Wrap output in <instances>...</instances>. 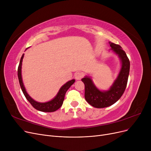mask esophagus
Segmentation results:
<instances>
[{
  "label": "esophagus",
  "mask_w": 151,
  "mask_h": 151,
  "mask_svg": "<svg viewBox=\"0 0 151 151\" xmlns=\"http://www.w3.org/2000/svg\"><path fill=\"white\" fill-rule=\"evenodd\" d=\"M83 74L82 72H76V74H75V76H74L75 79L76 80H77V81L81 80L82 77H83Z\"/></svg>",
  "instance_id": "obj_1"
}]
</instances>
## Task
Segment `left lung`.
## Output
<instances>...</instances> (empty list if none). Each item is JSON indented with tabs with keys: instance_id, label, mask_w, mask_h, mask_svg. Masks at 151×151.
<instances>
[{
	"instance_id": "obj_1",
	"label": "left lung",
	"mask_w": 151,
	"mask_h": 151,
	"mask_svg": "<svg viewBox=\"0 0 151 151\" xmlns=\"http://www.w3.org/2000/svg\"><path fill=\"white\" fill-rule=\"evenodd\" d=\"M109 44L110 50L116 55L121 62L119 73L109 89L106 91L99 89L89 76H85L81 79L85 85L84 97L86 101L97 108L108 107L115 103L124 93L129 78L130 61L126 53L120 45L111 42H109Z\"/></svg>"
}]
</instances>
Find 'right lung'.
Instances as JSON below:
<instances>
[{"label": "right lung", "instance_id": "obj_1", "mask_svg": "<svg viewBox=\"0 0 151 151\" xmlns=\"http://www.w3.org/2000/svg\"><path fill=\"white\" fill-rule=\"evenodd\" d=\"M24 55L22 54V55L21 58V60L19 62V67H18L17 70V75H18V79H19V84L21 86V88L22 89V93H23L24 95L25 96L27 100L31 103V104L33 106L35 109H37L38 111H43V112H53L57 110L58 109L60 108L63 104V100H64L65 94L67 92V91L69 89L70 87L74 83L75 79H72L71 81H69L67 82V83L63 84L60 89H59L58 93L52 100H50L49 101L45 102V103H40L34 100L27 93L25 87L24 86L23 82H22V59L24 58Z\"/></svg>", "mask_w": 151, "mask_h": 151}]
</instances>
